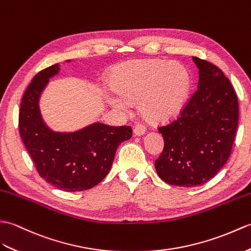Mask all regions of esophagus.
<instances>
[{
    "label": "esophagus",
    "instance_id": "1",
    "mask_svg": "<svg viewBox=\"0 0 251 251\" xmlns=\"http://www.w3.org/2000/svg\"><path fill=\"white\" fill-rule=\"evenodd\" d=\"M146 130H147L146 126H145L144 125L138 124V125L135 126V127H134V130H133V132H134V134H135L136 136H141V135L145 134V132H146Z\"/></svg>",
    "mask_w": 251,
    "mask_h": 251
}]
</instances>
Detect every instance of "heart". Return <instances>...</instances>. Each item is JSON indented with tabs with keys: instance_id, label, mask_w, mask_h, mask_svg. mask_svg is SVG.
Instances as JSON below:
<instances>
[{
	"instance_id": "heart-1",
	"label": "heart",
	"mask_w": 251,
	"mask_h": 251,
	"mask_svg": "<svg viewBox=\"0 0 251 251\" xmlns=\"http://www.w3.org/2000/svg\"><path fill=\"white\" fill-rule=\"evenodd\" d=\"M111 87L117 94L108 96L115 108L127 109L140 101L147 119L162 122L174 118L185 106L191 78L185 66L164 60H134L115 66Z\"/></svg>"
}]
</instances>
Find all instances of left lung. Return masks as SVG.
Here are the masks:
<instances>
[{
	"instance_id": "obj_1",
	"label": "left lung",
	"mask_w": 251,
	"mask_h": 251,
	"mask_svg": "<svg viewBox=\"0 0 251 251\" xmlns=\"http://www.w3.org/2000/svg\"><path fill=\"white\" fill-rule=\"evenodd\" d=\"M199 69L198 90L178 118L160 126L164 148L154 161L161 179L196 187L214 178L230 158L238 125V101L224 72L192 58Z\"/></svg>"
}]
</instances>
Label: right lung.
Returning <instances> with one entry per match:
<instances>
[{
	"instance_id": "1",
	"label": "right lung",
	"mask_w": 251,
	"mask_h": 251,
	"mask_svg": "<svg viewBox=\"0 0 251 251\" xmlns=\"http://www.w3.org/2000/svg\"><path fill=\"white\" fill-rule=\"evenodd\" d=\"M59 71L57 63L38 72L26 88L19 111L20 136L38 174L50 185L68 192L88 190L108 174L117 148L132 137V127L96 122L71 133L50 130L38 102Z\"/></svg>"
}]
</instances>
